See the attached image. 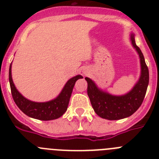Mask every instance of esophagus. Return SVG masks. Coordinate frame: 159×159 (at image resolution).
Wrapping results in <instances>:
<instances>
[{
  "label": "esophagus",
  "mask_w": 159,
  "mask_h": 159,
  "mask_svg": "<svg viewBox=\"0 0 159 159\" xmlns=\"http://www.w3.org/2000/svg\"><path fill=\"white\" fill-rule=\"evenodd\" d=\"M83 73H84V75H87V74H88V71H83Z\"/></svg>",
  "instance_id": "34e87169"
}]
</instances>
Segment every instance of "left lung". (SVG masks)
<instances>
[{
  "mask_svg": "<svg viewBox=\"0 0 159 159\" xmlns=\"http://www.w3.org/2000/svg\"><path fill=\"white\" fill-rule=\"evenodd\" d=\"M132 45L139 54L141 74L133 88L123 95H114L99 89L93 80L86 77L88 95L95 113L102 119L118 120L130 116L139 108L143 102L149 84V71L140 48L136 45L134 35L130 36Z\"/></svg>",
  "mask_w": 159,
  "mask_h": 159,
  "instance_id": "8db88e82",
  "label": "left lung"
}]
</instances>
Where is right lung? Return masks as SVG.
<instances>
[{
  "label": "right lung",
  "instance_id": "1",
  "mask_svg": "<svg viewBox=\"0 0 159 159\" xmlns=\"http://www.w3.org/2000/svg\"><path fill=\"white\" fill-rule=\"evenodd\" d=\"M82 78L83 76L80 75L72 77L66 83L64 88L57 98L48 102H38L26 99L18 92L12 81V64H10L9 72H8V80L10 84L11 92H12V98L16 106L26 116L33 118V119H39V120H43V121L57 119L65 113L68 103H69L70 97H71L74 85L79 79Z\"/></svg>",
  "mask_w": 159,
  "mask_h": 159
}]
</instances>
